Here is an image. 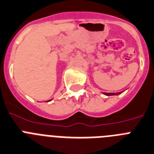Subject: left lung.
Returning <instances> with one entry per match:
<instances>
[{"instance_id": "1", "label": "left lung", "mask_w": 154, "mask_h": 154, "mask_svg": "<svg viewBox=\"0 0 154 154\" xmlns=\"http://www.w3.org/2000/svg\"><path fill=\"white\" fill-rule=\"evenodd\" d=\"M121 92H117V93H104V94L107 96H111V95H119L120 94Z\"/></svg>"}]
</instances>
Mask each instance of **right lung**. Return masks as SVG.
<instances>
[{
    "label": "right lung",
    "instance_id": "right-lung-1",
    "mask_svg": "<svg viewBox=\"0 0 154 154\" xmlns=\"http://www.w3.org/2000/svg\"><path fill=\"white\" fill-rule=\"evenodd\" d=\"M51 101V100H49V101Z\"/></svg>",
    "mask_w": 154,
    "mask_h": 154
}]
</instances>
